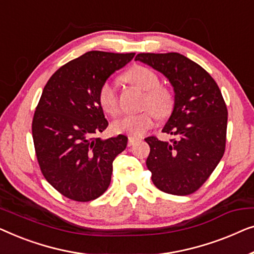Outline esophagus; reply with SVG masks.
Instances as JSON below:
<instances>
[{"instance_id":"1","label":"esophagus","mask_w":254,"mask_h":254,"mask_svg":"<svg viewBox=\"0 0 254 254\" xmlns=\"http://www.w3.org/2000/svg\"><path fill=\"white\" fill-rule=\"evenodd\" d=\"M138 140H139V138H137V137H132V135H130V137H128L127 146H132V145H134V142H137Z\"/></svg>"}]
</instances>
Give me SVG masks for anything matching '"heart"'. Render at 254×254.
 I'll use <instances>...</instances> for the list:
<instances>
[{
	"instance_id": "b5f03b06",
	"label": "heart",
	"mask_w": 254,
	"mask_h": 254,
	"mask_svg": "<svg viewBox=\"0 0 254 254\" xmlns=\"http://www.w3.org/2000/svg\"><path fill=\"white\" fill-rule=\"evenodd\" d=\"M123 80L145 92L141 101V113L127 115L112 124L117 133L141 135L153 127L155 115L163 119L174 108V93L169 87L160 84L159 76L144 65H133L123 74ZM98 102L108 115L115 117L120 114L119 99L114 85L109 80L103 81L98 91Z\"/></svg>"
}]
</instances>
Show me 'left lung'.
Wrapping results in <instances>:
<instances>
[{
	"mask_svg": "<svg viewBox=\"0 0 254 254\" xmlns=\"http://www.w3.org/2000/svg\"><path fill=\"white\" fill-rule=\"evenodd\" d=\"M135 61L163 73L175 91L174 110L162 132L176 138L145 139L151 148L146 166L153 183L166 193H194L226 149L228 110L220 88L203 67L178 53H141Z\"/></svg>",
	"mask_w": 254,
	"mask_h": 254,
	"instance_id": "1",
	"label": "left lung"
}]
</instances>
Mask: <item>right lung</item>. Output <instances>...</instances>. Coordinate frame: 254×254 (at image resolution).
<instances>
[{"instance_id":"right-lung-1","label":"right lung","mask_w":254,"mask_h":254,"mask_svg":"<svg viewBox=\"0 0 254 254\" xmlns=\"http://www.w3.org/2000/svg\"><path fill=\"white\" fill-rule=\"evenodd\" d=\"M133 56L87 52L61 66L42 91L32 121L35 155L42 175L64 197L91 201L109 187L113 161L126 149L127 137H95L108 127L98 91Z\"/></svg>"}]
</instances>
